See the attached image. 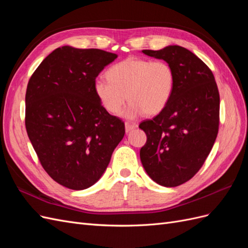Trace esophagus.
<instances>
[{
  "mask_svg": "<svg viewBox=\"0 0 248 248\" xmlns=\"http://www.w3.org/2000/svg\"><path fill=\"white\" fill-rule=\"evenodd\" d=\"M137 126H138V125H137V124H134V123L125 122V130H126V132H129V131H131L132 129L136 128Z\"/></svg>",
  "mask_w": 248,
  "mask_h": 248,
  "instance_id": "esophagus-1",
  "label": "esophagus"
}]
</instances>
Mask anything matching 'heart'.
Listing matches in <instances>:
<instances>
[{"instance_id":"heart-1","label":"heart","mask_w":248,"mask_h":248,"mask_svg":"<svg viewBox=\"0 0 248 248\" xmlns=\"http://www.w3.org/2000/svg\"><path fill=\"white\" fill-rule=\"evenodd\" d=\"M107 78L94 80V93L104 109L118 115L130 101L125 116L134 119L141 114L154 116L169 104L176 86L171 65L163 60L127 58L107 71Z\"/></svg>"}]
</instances>
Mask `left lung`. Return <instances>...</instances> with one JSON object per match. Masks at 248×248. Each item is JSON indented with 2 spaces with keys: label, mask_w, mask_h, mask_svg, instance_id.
<instances>
[{
  "label": "left lung",
  "mask_w": 248,
  "mask_h": 248,
  "mask_svg": "<svg viewBox=\"0 0 248 248\" xmlns=\"http://www.w3.org/2000/svg\"><path fill=\"white\" fill-rule=\"evenodd\" d=\"M142 52L170 63L176 86L167 108L139 126L147 136L140 161L156 183L179 186L197 174L214 145L219 126L218 88L209 67L188 49L170 46Z\"/></svg>",
  "instance_id": "left-lung-1"
}]
</instances>
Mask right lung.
I'll use <instances>...</instances> for the list:
<instances>
[{
  "label": "right lung",
  "mask_w": 248,
  "mask_h": 248,
  "mask_svg": "<svg viewBox=\"0 0 248 248\" xmlns=\"http://www.w3.org/2000/svg\"><path fill=\"white\" fill-rule=\"evenodd\" d=\"M117 57L97 48L59 47L28 82V137L44 170L69 189L98 181L125 134L124 122L104 109L93 89Z\"/></svg>",
  "instance_id": "add662e5"
}]
</instances>
